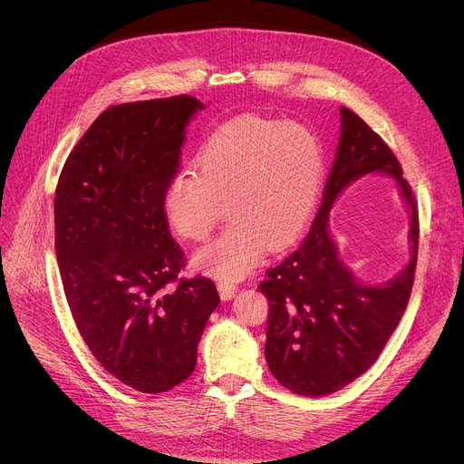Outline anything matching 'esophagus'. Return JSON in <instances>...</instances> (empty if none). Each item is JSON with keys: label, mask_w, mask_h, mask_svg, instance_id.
<instances>
[{"label": "esophagus", "mask_w": 464, "mask_h": 464, "mask_svg": "<svg viewBox=\"0 0 464 464\" xmlns=\"http://www.w3.org/2000/svg\"><path fill=\"white\" fill-rule=\"evenodd\" d=\"M238 286L233 283H218V294L222 297V301H229L231 297H235Z\"/></svg>", "instance_id": "34e87169"}]
</instances>
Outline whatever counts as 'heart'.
Segmentation results:
<instances>
[{"instance_id":"heart-1","label":"heart","mask_w":464,"mask_h":464,"mask_svg":"<svg viewBox=\"0 0 464 464\" xmlns=\"http://www.w3.org/2000/svg\"><path fill=\"white\" fill-rule=\"evenodd\" d=\"M167 183L161 208L181 238L206 240L226 209L227 229L198 249L194 266L220 281L249 274L266 246L281 249L304 229L323 181V150L310 130L260 117L218 126Z\"/></svg>"}]
</instances>
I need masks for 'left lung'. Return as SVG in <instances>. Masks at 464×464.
Returning a JSON list of instances; mask_svg holds the SVG:
<instances>
[{
	"label": "left lung",
	"instance_id": "8db88e82",
	"mask_svg": "<svg viewBox=\"0 0 464 464\" xmlns=\"http://www.w3.org/2000/svg\"><path fill=\"white\" fill-rule=\"evenodd\" d=\"M342 131L323 202L303 244L266 272L260 292L270 303L266 362L279 383L297 394L336 392L380 356L408 306L419 251V211L402 167L383 140L342 106ZM392 175L411 208L412 256L387 284L363 285L341 262L327 229V213L354 179Z\"/></svg>",
	"mask_w": 464,
	"mask_h": 464
}]
</instances>
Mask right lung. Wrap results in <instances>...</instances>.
I'll return each instance as SVG.
<instances>
[{"mask_svg":"<svg viewBox=\"0 0 464 464\" xmlns=\"http://www.w3.org/2000/svg\"><path fill=\"white\" fill-rule=\"evenodd\" d=\"M202 108L178 95L104 110L54 192V247L75 324L97 362L141 392L190 376L220 303L213 281L178 279L185 258L161 208L185 126Z\"/></svg>","mask_w":464,"mask_h":464,"instance_id":"add662e5","label":"right lung"}]
</instances>
